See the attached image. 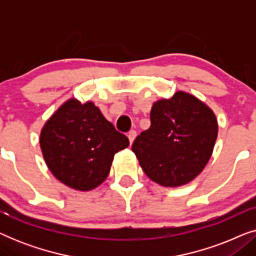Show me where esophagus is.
<instances>
[{
    "label": "esophagus",
    "mask_w": 256,
    "mask_h": 256,
    "mask_svg": "<svg viewBox=\"0 0 256 256\" xmlns=\"http://www.w3.org/2000/svg\"><path fill=\"white\" fill-rule=\"evenodd\" d=\"M135 138H136V132L135 130H130L128 132V138H129V142H130V144L132 142H134Z\"/></svg>",
    "instance_id": "34e87169"
}]
</instances>
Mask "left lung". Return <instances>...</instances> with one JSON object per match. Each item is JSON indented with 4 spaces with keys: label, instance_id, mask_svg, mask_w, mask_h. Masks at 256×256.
Here are the masks:
<instances>
[{
    "label": "left lung",
    "instance_id": "left-lung-1",
    "mask_svg": "<svg viewBox=\"0 0 256 256\" xmlns=\"http://www.w3.org/2000/svg\"><path fill=\"white\" fill-rule=\"evenodd\" d=\"M150 128L142 132L132 150L146 176L166 188L190 183L211 158L218 122L208 106L178 90L152 104Z\"/></svg>",
    "mask_w": 256,
    "mask_h": 256
}]
</instances>
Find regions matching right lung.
I'll list each match as a JSON object with an SVG mask.
<instances>
[{"label": "right lung", "mask_w": 256, "mask_h": 256, "mask_svg": "<svg viewBox=\"0 0 256 256\" xmlns=\"http://www.w3.org/2000/svg\"><path fill=\"white\" fill-rule=\"evenodd\" d=\"M40 144L52 174L79 191L96 188L110 174L114 155L129 140L90 101L70 99L45 122Z\"/></svg>", "instance_id": "obj_1"}]
</instances>
